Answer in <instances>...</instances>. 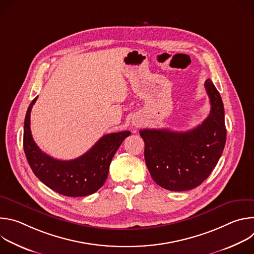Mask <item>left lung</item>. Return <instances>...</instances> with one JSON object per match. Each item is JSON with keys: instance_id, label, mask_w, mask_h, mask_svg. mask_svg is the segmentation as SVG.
<instances>
[{"instance_id": "8db88e82", "label": "left lung", "mask_w": 254, "mask_h": 254, "mask_svg": "<svg viewBox=\"0 0 254 254\" xmlns=\"http://www.w3.org/2000/svg\"><path fill=\"white\" fill-rule=\"evenodd\" d=\"M211 111L188 131L139 130L144 160L155 182L170 191H187L201 185L218 163L226 142L224 106L211 79L205 81Z\"/></svg>"}]
</instances>
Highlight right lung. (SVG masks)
<instances>
[{"label": "right lung", "instance_id": "obj_1", "mask_svg": "<svg viewBox=\"0 0 254 254\" xmlns=\"http://www.w3.org/2000/svg\"><path fill=\"white\" fill-rule=\"evenodd\" d=\"M36 100L37 97L32 100L27 110L23 137L25 155L33 173L47 187L64 196L83 197L95 193L103 186L111 162L130 131L104 134L89 151L77 159L56 160L42 152L33 139L30 115Z\"/></svg>", "mask_w": 254, "mask_h": 254}]
</instances>
